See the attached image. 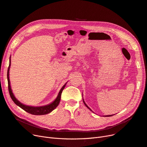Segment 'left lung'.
<instances>
[{
  "mask_svg": "<svg viewBox=\"0 0 147 147\" xmlns=\"http://www.w3.org/2000/svg\"><path fill=\"white\" fill-rule=\"evenodd\" d=\"M83 103L84 104V105H86V107L88 108V109H89V110H90V111H92V110H91L90 109V108H89V107H88V105H87L86 104L85 102H84V100H83ZM113 115H114V114H113ZM105 115V116H104V117H110V116H112V115Z\"/></svg>",
  "mask_w": 147,
  "mask_h": 147,
  "instance_id": "left-lung-1",
  "label": "left lung"
}]
</instances>
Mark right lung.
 Listing matches in <instances>:
<instances>
[{"label":"right lung","instance_id":"add662e5","mask_svg":"<svg viewBox=\"0 0 147 147\" xmlns=\"http://www.w3.org/2000/svg\"><path fill=\"white\" fill-rule=\"evenodd\" d=\"M10 66H11V57L9 59V65L8 67V69H7V82H8V90L9 92V95L12 99V101L13 102L19 106L20 108H21L22 109L26 111V112L32 114L33 115H45V114H47L51 111H52L54 109L57 108V107L59 105V103L60 102V99H61V94L62 92H63V89H64L67 83L64 84V85L63 86L59 92V94L57 97V98L54 100V101L48 104L45 106H41V107H33V106H28L26 105L23 104L21 103L19 101L16 99V98L13 95L12 91L11 88V84H10V80H9V69H10Z\"/></svg>","mask_w":147,"mask_h":147}]
</instances>
